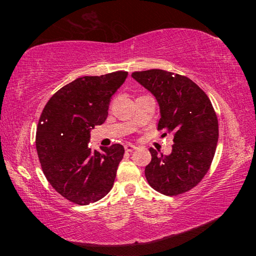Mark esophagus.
<instances>
[{"label":"esophagus","instance_id":"1","mask_svg":"<svg viewBox=\"0 0 256 256\" xmlns=\"http://www.w3.org/2000/svg\"><path fill=\"white\" fill-rule=\"evenodd\" d=\"M125 151H126V152H132V151H134L136 149V146H134V144H125Z\"/></svg>","mask_w":256,"mask_h":256}]
</instances>
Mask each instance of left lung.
I'll return each mask as SVG.
<instances>
[{"label": "left lung", "mask_w": 256, "mask_h": 256, "mask_svg": "<svg viewBox=\"0 0 256 256\" xmlns=\"http://www.w3.org/2000/svg\"><path fill=\"white\" fill-rule=\"evenodd\" d=\"M132 78L158 102V130L172 134L170 154L150 148L146 180L164 196H177L198 184L214 157L218 120L210 99L188 78L159 68L133 72Z\"/></svg>", "instance_id": "1"}]
</instances>
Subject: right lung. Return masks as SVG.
<instances>
[{"instance_id": "1", "label": "right lung", "mask_w": 256, "mask_h": 256, "mask_svg": "<svg viewBox=\"0 0 256 256\" xmlns=\"http://www.w3.org/2000/svg\"><path fill=\"white\" fill-rule=\"evenodd\" d=\"M128 72L82 76L64 86L46 104L38 123L36 149L42 172L60 196L76 204L100 200L114 184L122 144L89 146L96 125L108 115L112 96Z\"/></svg>"}]
</instances>
